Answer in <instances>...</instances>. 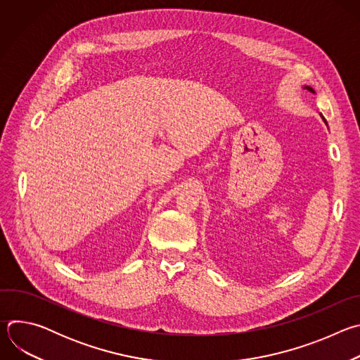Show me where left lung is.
<instances>
[{
	"label": "left lung",
	"instance_id": "left-lung-1",
	"mask_svg": "<svg viewBox=\"0 0 360 360\" xmlns=\"http://www.w3.org/2000/svg\"><path fill=\"white\" fill-rule=\"evenodd\" d=\"M304 88H306V89H309V91H311V92H315V91H314V89H312V88H311V86H304Z\"/></svg>",
	"mask_w": 360,
	"mask_h": 360
}]
</instances>
